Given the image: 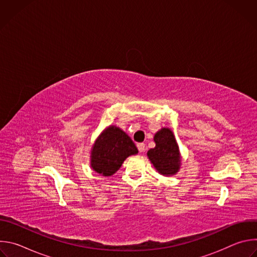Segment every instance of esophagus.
<instances>
[{"label":"esophagus","mask_w":257,"mask_h":257,"mask_svg":"<svg viewBox=\"0 0 257 257\" xmlns=\"http://www.w3.org/2000/svg\"><path fill=\"white\" fill-rule=\"evenodd\" d=\"M137 149L139 153H143L145 151V144L144 143H137Z\"/></svg>","instance_id":"obj_1"}]
</instances>
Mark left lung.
Returning <instances> with one entry per match:
<instances>
[{
	"label": "left lung",
	"mask_w": 257,
	"mask_h": 257,
	"mask_svg": "<svg viewBox=\"0 0 257 257\" xmlns=\"http://www.w3.org/2000/svg\"><path fill=\"white\" fill-rule=\"evenodd\" d=\"M156 146L148 152V158L163 176L176 175L181 167V154L173 131L163 127L154 136Z\"/></svg>",
	"instance_id": "1"
}]
</instances>
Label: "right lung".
Masks as SVG:
<instances>
[{
  "label": "right lung",
  "mask_w": 257,
  "mask_h": 257,
  "mask_svg": "<svg viewBox=\"0 0 257 257\" xmlns=\"http://www.w3.org/2000/svg\"><path fill=\"white\" fill-rule=\"evenodd\" d=\"M138 154L132 139L119 127L109 125L95 139L90 151V167L97 174L114 175L124 161Z\"/></svg>",
  "instance_id": "right-lung-1"
}]
</instances>
